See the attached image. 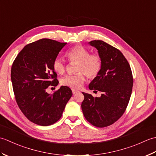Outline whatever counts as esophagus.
<instances>
[{"label": "esophagus", "mask_w": 156, "mask_h": 156, "mask_svg": "<svg viewBox=\"0 0 156 156\" xmlns=\"http://www.w3.org/2000/svg\"><path fill=\"white\" fill-rule=\"evenodd\" d=\"M72 94H76V93H78V91L77 90H75V89H72Z\"/></svg>", "instance_id": "34e87169"}]
</instances>
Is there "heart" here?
<instances>
[{"label":"heart","mask_w":156,"mask_h":156,"mask_svg":"<svg viewBox=\"0 0 156 156\" xmlns=\"http://www.w3.org/2000/svg\"><path fill=\"white\" fill-rule=\"evenodd\" d=\"M66 57L69 61L78 62L76 71L80 72L75 74H68L61 79V84L73 89L80 88L85 80L84 74L88 78H94L100 73L102 61L100 55L91 54L90 50L82 45H76L69 48L66 52ZM53 68L59 74H64L66 64L62 58L57 57L53 62Z\"/></svg>","instance_id":"heart-1"}]
</instances>
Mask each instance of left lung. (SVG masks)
I'll use <instances>...</instances> for the list:
<instances>
[{
  "instance_id": "left-lung-1",
  "label": "left lung",
  "mask_w": 156,
  "mask_h": 156,
  "mask_svg": "<svg viewBox=\"0 0 156 156\" xmlns=\"http://www.w3.org/2000/svg\"><path fill=\"white\" fill-rule=\"evenodd\" d=\"M88 44L97 48L102 61L100 73L88 87L102 94L94 98L82 92L84 99L81 107L90 123L105 127L113 124L125 112L131 95L133 78L129 64L118 49L101 40Z\"/></svg>"
}]
</instances>
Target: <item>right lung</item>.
<instances>
[{
    "instance_id": "add662e5",
    "label": "right lung",
    "mask_w": 156,
    "mask_h": 156,
    "mask_svg": "<svg viewBox=\"0 0 156 156\" xmlns=\"http://www.w3.org/2000/svg\"><path fill=\"white\" fill-rule=\"evenodd\" d=\"M67 43L41 39L25 46L12 65L11 77L19 108L29 121L48 126L61 118L72 96L71 89L62 86L50 94L49 86H57L53 62Z\"/></svg>"
}]
</instances>
